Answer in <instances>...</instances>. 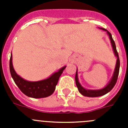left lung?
<instances>
[{
    "mask_svg": "<svg viewBox=\"0 0 128 128\" xmlns=\"http://www.w3.org/2000/svg\"><path fill=\"white\" fill-rule=\"evenodd\" d=\"M100 29L106 31L107 34L109 36L111 44L112 46L113 50H114V54H115V57L117 58V62H116V65H115V69H114V74H113L112 77L111 78V80H110L108 84L104 87L102 89H99V90H88V89L84 88V87H82L81 84H80V81H79V79H78V68L76 70V73L75 76V80L76 83V86L78 87V89L80 92V93L82 94V96H85V97H90V98H96V97H100V96H102L108 93L109 92L112 90L116 84L117 81V78H118V72H119V68H120V60L119 57H118V52L117 51V48H116V46H115V44L114 40L112 38V36L110 32L107 30L106 29H104V28H99Z\"/></svg>",
    "mask_w": 128,
    "mask_h": 128,
    "instance_id": "1",
    "label": "left lung"
}]
</instances>
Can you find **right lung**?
I'll return each instance as SVG.
<instances>
[{"mask_svg": "<svg viewBox=\"0 0 128 128\" xmlns=\"http://www.w3.org/2000/svg\"><path fill=\"white\" fill-rule=\"evenodd\" d=\"M12 54L10 61V73L15 84L22 93L29 98L39 99L47 98L54 93L59 78L66 66H64L58 72H54L47 79L38 81H29L18 75L14 70L12 62Z\"/></svg>", "mask_w": 128, "mask_h": 128, "instance_id": "obj_1", "label": "right lung"}]
</instances>
